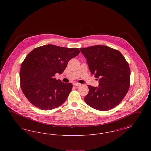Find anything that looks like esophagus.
Instances as JSON below:
<instances>
[{
    "label": "esophagus",
    "mask_w": 151,
    "mask_h": 151,
    "mask_svg": "<svg viewBox=\"0 0 151 151\" xmlns=\"http://www.w3.org/2000/svg\"><path fill=\"white\" fill-rule=\"evenodd\" d=\"M73 85L74 86H79L81 85L80 84H79V83H73Z\"/></svg>",
    "instance_id": "obj_1"
}]
</instances>
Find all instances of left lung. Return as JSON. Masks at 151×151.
<instances>
[{
    "label": "left lung",
    "instance_id": "1",
    "mask_svg": "<svg viewBox=\"0 0 151 151\" xmlns=\"http://www.w3.org/2000/svg\"><path fill=\"white\" fill-rule=\"evenodd\" d=\"M89 69L99 80V86H88L84 101L91 107L100 111L114 108L129 89V65L119 51L104 45L80 48Z\"/></svg>",
    "mask_w": 151,
    "mask_h": 151
}]
</instances>
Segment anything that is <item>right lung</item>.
<instances>
[{"label": "right lung", "instance_id": "add662e5", "mask_svg": "<svg viewBox=\"0 0 151 151\" xmlns=\"http://www.w3.org/2000/svg\"><path fill=\"white\" fill-rule=\"evenodd\" d=\"M80 52L78 48H66L47 45L35 48L22 63L20 86L27 99L37 108L51 110L62 105L72 88L55 78L62 73L68 61Z\"/></svg>", "mask_w": 151, "mask_h": 151}]
</instances>
